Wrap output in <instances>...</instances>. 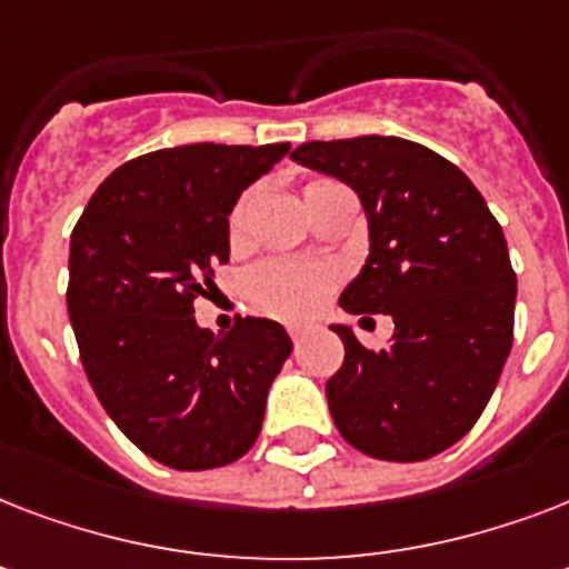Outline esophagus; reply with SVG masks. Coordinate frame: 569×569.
Instances as JSON below:
<instances>
[{
    "mask_svg": "<svg viewBox=\"0 0 569 569\" xmlns=\"http://www.w3.org/2000/svg\"><path fill=\"white\" fill-rule=\"evenodd\" d=\"M303 333H307V330H303V328H289V337H292L295 346H301Z\"/></svg>",
    "mask_w": 569,
    "mask_h": 569,
    "instance_id": "34e87169",
    "label": "esophagus"
}]
</instances>
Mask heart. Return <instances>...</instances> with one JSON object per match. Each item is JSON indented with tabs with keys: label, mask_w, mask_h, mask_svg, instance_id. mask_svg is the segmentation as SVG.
I'll return each instance as SVG.
<instances>
[{
	"label": "heart",
	"mask_w": 569,
	"mask_h": 569,
	"mask_svg": "<svg viewBox=\"0 0 569 569\" xmlns=\"http://www.w3.org/2000/svg\"><path fill=\"white\" fill-rule=\"evenodd\" d=\"M333 182L312 180L303 189V200H310L312 194H319L321 189H328ZM250 194H241L236 200L227 221L230 239H241L244 232V218H248ZM337 286V274L325 266H312V262H298V259H268L259 262L257 268H250V274L244 277V292L248 301L257 307L259 312H266L271 319L280 321H307L325 307V301Z\"/></svg>",
	"instance_id": "obj_1"
}]
</instances>
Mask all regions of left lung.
Instances as JSON below:
<instances>
[{"label": "left lung", "mask_w": 569, "mask_h": 569, "mask_svg": "<svg viewBox=\"0 0 569 569\" xmlns=\"http://www.w3.org/2000/svg\"><path fill=\"white\" fill-rule=\"evenodd\" d=\"M292 159L348 182L369 218V259L339 307L396 321L380 351L330 328L346 346L325 387L330 416L369 458H433L478 422L511 355L517 274L502 227L458 164L416 141H307Z\"/></svg>", "instance_id": "8db88e82"}]
</instances>
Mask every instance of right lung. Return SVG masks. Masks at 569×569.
I'll return each instance as SVG.
<instances>
[{
  "mask_svg": "<svg viewBox=\"0 0 569 569\" xmlns=\"http://www.w3.org/2000/svg\"><path fill=\"white\" fill-rule=\"evenodd\" d=\"M289 144H186L120 164L70 236L67 312L93 392L138 449L214 469L257 442L292 339L271 319L197 328L194 301L230 259L227 214Z\"/></svg>",
  "mask_w": 569,
  "mask_h": 569,
  "instance_id": "right-lung-1",
  "label": "right lung"
}]
</instances>
